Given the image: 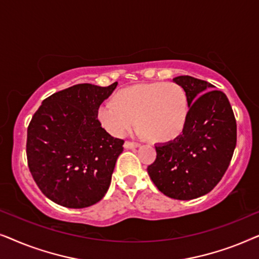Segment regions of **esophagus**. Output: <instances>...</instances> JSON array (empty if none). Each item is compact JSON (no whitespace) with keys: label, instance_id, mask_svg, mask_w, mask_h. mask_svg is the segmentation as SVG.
Segmentation results:
<instances>
[{"label":"esophagus","instance_id":"obj_1","mask_svg":"<svg viewBox=\"0 0 259 259\" xmlns=\"http://www.w3.org/2000/svg\"><path fill=\"white\" fill-rule=\"evenodd\" d=\"M123 146H125V148H127V150H130V148H137V147H139L140 144L133 143V141H126V143L123 144Z\"/></svg>","mask_w":259,"mask_h":259}]
</instances>
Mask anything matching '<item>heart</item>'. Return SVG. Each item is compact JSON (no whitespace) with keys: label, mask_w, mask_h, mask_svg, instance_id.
<instances>
[{"label":"heart","mask_w":259,"mask_h":259,"mask_svg":"<svg viewBox=\"0 0 259 259\" xmlns=\"http://www.w3.org/2000/svg\"><path fill=\"white\" fill-rule=\"evenodd\" d=\"M115 102L104 101L97 112L102 128L114 137H122L138 121L143 136L166 143L178 138L186 127L189 99L178 83L134 84L118 92Z\"/></svg>","instance_id":"1"}]
</instances>
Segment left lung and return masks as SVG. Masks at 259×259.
I'll list each match as a JSON object with an SVG mask.
<instances>
[{"instance_id":"left-lung-1","label":"left lung","mask_w":259,"mask_h":259,"mask_svg":"<svg viewBox=\"0 0 259 259\" xmlns=\"http://www.w3.org/2000/svg\"><path fill=\"white\" fill-rule=\"evenodd\" d=\"M173 82L189 99L186 127L175 140L155 145L157 158L147 172L165 196L191 200L221 182L235 151L237 125L229 99L213 84L189 75Z\"/></svg>"}]
</instances>
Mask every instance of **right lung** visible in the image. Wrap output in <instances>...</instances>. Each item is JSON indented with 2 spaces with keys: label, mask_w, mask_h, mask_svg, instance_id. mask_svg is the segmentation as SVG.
<instances>
[{
  "label": "right lung",
  "mask_w": 259,
  "mask_h": 259,
  "mask_svg": "<svg viewBox=\"0 0 259 259\" xmlns=\"http://www.w3.org/2000/svg\"><path fill=\"white\" fill-rule=\"evenodd\" d=\"M118 82L100 87L80 83L42 101L27 131V159L42 193L69 208L100 201L111 185L123 140L99 122V106Z\"/></svg>",
  "instance_id": "obj_1"
}]
</instances>
